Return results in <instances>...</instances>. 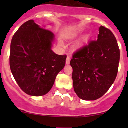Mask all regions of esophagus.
I'll return each mask as SVG.
<instances>
[{"instance_id": "34e87169", "label": "esophagus", "mask_w": 128, "mask_h": 128, "mask_svg": "<svg viewBox=\"0 0 128 128\" xmlns=\"http://www.w3.org/2000/svg\"><path fill=\"white\" fill-rule=\"evenodd\" d=\"M70 58L69 56H68L66 58V62L67 65H69V64H70Z\"/></svg>"}]
</instances>
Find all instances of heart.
Masks as SVG:
<instances>
[{"mask_svg":"<svg viewBox=\"0 0 128 128\" xmlns=\"http://www.w3.org/2000/svg\"><path fill=\"white\" fill-rule=\"evenodd\" d=\"M80 33L79 31H76V32H72V33H69V34L66 36V38L68 40L75 39V38H76L78 35H79ZM88 39H89V36L88 35L84 37V38H82V40L77 43V48H80V47H82V46L84 44V43H86V42H87V41H88Z\"/></svg>","mask_w":128,"mask_h":128,"instance_id":"b5f03b06","label":"heart"}]
</instances>
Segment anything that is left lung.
Masks as SVG:
<instances>
[{"mask_svg":"<svg viewBox=\"0 0 128 128\" xmlns=\"http://www.w3.org/2000/svg\"><path fill=\"white\" fill-rule=\"evenodd\" d=\"M120 58L115 36L101 26L97 40L78 50L70 60L73 86L77 96L84 100L102 97L115 80Z\"/></svg>","mask_w":128,"mask_h":128,"instance_id":"1","label":"left lung"}]
</instances>
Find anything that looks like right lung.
<instances>
[{
    "mask_svg": "<svg viewBox=\"0 0 128 128\" xmlns=\"http://www.w3.org/2000/svg\"><path fill=\"white\" fill-rule=\"evenodd\" d=\"M54 34L31 20L14 34L10 45V67L20 88L32 96L44 95L53 86L66 64V55L51 50Z\"/></svg>",
    "mask_w": 128,
    "mask_h": 128,
    "instance_id": "add662e5",
    "label": "right lung"
}]
</instances>
